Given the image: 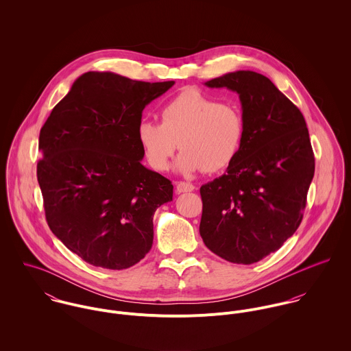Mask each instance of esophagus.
Wrapping results in <instances>:
<instances>
[{
	"instance_id": "obj_1",
	"label": "esophagus",
	"mask_w": 351,
	"mask_h": 351,
	"mask_svg": "<svg viewBox=\"0 0 351 351\" xmlns=\"http://www.w3.org/2000/svg\"><path fill=\"white\" fill-rule=\"evenodd\" d=\"M196 188L195 185L189 184V182H178L177 184V188H176V192L180 195V193H186V192H193Z\"/></svg>"
}]
</instances>
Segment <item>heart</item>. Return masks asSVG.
<instances>
[{
    "label": "heart",
    "instance_id": "b5f03b06",
    "mask_svg": "<svg viewBox=\"0 0 351 351\" xmlns=\"http://www.w3.org/2000/svg\"><path fill=\"white\" fill-rule=\"evenodd\" d=\"M160 124L145 120L138 127V141L152 169L165 171L173 154L181 173H215L228 167L242 150L246 124L235 105L186 88L167 101Z\"/></svg>",
    "mask_w": 351,
    "mask_h": 351
}]
</instances>
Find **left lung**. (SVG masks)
I'll use <instances>...</instances> for the list:
<instances>
[{
  "label": "left lung",
  "instance_id": "left-lung-1",
  "mask_svg": "<svg viewBox=\"0 0 351 351\" xmlns=\"http://www.w3.org/2000/svg\"><path fill=\"white\" fill-rule=\"evenodd\" d=\"M239 95L246 135L227 173L200 188V235L232 263L278 250L300 226L315 156L300 109L265 75L239 70L205 82Z\"/></svg>",
  "mask_w": 351,
  "mask_h": 351
}]
</instances>
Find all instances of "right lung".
Here are the masks:
<instances>
[{"label": "right lung", "instance_id": "obj_1", "mask_svg": "<svg viewBox=\"0 0 351 351\" xmlns=\"http://www.w3.org/2000/svg\"><path fill=\"white\" fill-rule=\"evenodd\" d=\"M174 81L82 74L40 130L38 181L52 234L85 262L134 266L151 250L152 216L173 200L171 181L146 169L138 127Z\"/></svg>", "mask_w": 351, "mask_h": 351}]
</instances>
